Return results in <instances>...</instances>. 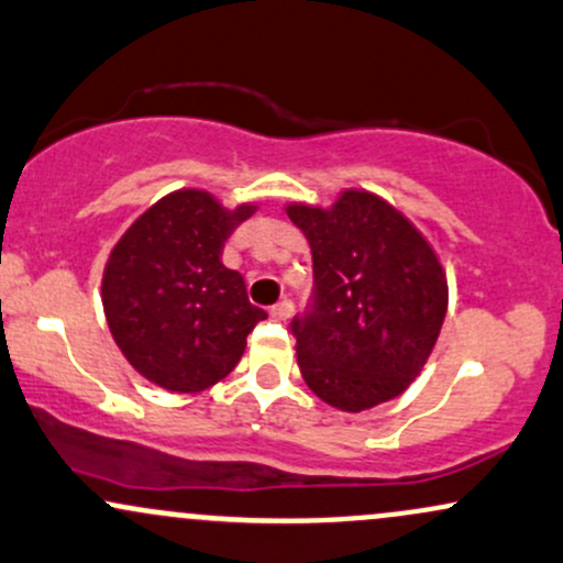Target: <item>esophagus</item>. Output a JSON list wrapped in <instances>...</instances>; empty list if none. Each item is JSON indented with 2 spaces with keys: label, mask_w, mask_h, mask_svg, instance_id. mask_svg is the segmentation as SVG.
I'll use <instances>...</instances> for the list:
<instances>
[{
  "label": "esophagus",
  "mask_w": 563,
  "mask_h": 563,
  "mask_svg": "<svg viewBox=\"0 0 563 563\" xmlns=\"http://www.w3.org/2000/svg\"><path fill=\"white\" fill-rule=\"evenodd\" d=\"M290 312H294V301H290V299L277 301L275 307L269 309V314H273L275 320H288V318H290Z\"/></svg>",
  "instance_id": "34e87169"
}]
</instances>
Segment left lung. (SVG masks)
<instances>
[{"mask_svg":"<svg viewBox=\"0 0 563 563\" xmlns=\"http://www.w3.org/2000/svg\"><path fill=\"white\" fill-rule=\"evenodd\" d=\"M286 214L312 249V307L290 325L307 386L344 412L399 397L423 371L448 314L434 249L367 190H344L331 209L290 203Z\"/></svg>","mask_w":563,"mask_h":563,"instance_id":"1","label":"left lung"}]
</instances>
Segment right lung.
Here are the masks:
<instances>
[{
	"label": "right lung",
	"instance_id": "add662e5",
	"mask_svg": "<svg viewBox=\"0 0 563 563\" xmlns=\"http://www.w3.org/2000/svg\"><path fill=\"white\" fill-rule=\"evenodd\" d=\"M256 211L224 209L185 187L132 222L102 269V309L126 363L166 391L196 394L222 380L267 312L249 301L243 275L222 264L230 232Z\"/></svg>",
	"mask_w": 563,
	"mask_h": 563
}]
</instances>
